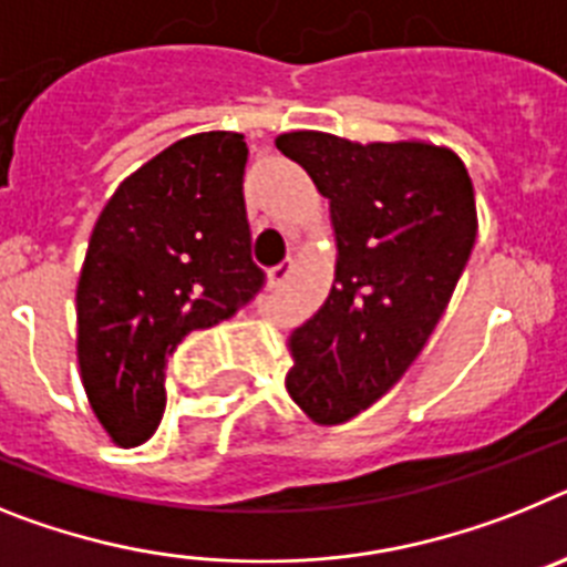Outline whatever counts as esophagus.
<instances>
[{
	"label": "esophagus",
	"mask_w": 567,
	"mask_h": 567,
	"mask_svg": "<svg viewBox=\"0 0 567 567\" xmlns=\"http://www.w3.org/2000/svg\"><path fill=\"white\" fill-rule=\"evenodd\" d=\"M290 274H293V259H285V262H279L277 268L270 270L268 279H270V285H274V288H279V285H285V279H288Z\"/></svg>",
	"instance_id": "1"
}]
</instances>
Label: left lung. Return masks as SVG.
<instances>
[{
  "mask_svg": "<svg viewBox=\"0 0 567 567\" xmlns=\"http://www.w3.org/2000/svg\"><path fill=\"white\" fill-rule=\"evenodd\" d=\"M277 147L331 202L328 299L290 333L285 388L308 420L339 425L385 396L445 313L476 239L474 185L451 147L290 131Z\"/></svg>",
  "mask_w": 567,
  "mask_h": 567,
  "instance_id": "1",
  "label": "left lung"
}]
</instances>
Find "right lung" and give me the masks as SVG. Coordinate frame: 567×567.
Segmentation results:
<instances>
[{
  "label": "right lung",
  "instance_id": "obj_1",
  "mask_svg": "<svg viewBox=\"0 0 567 567\" xmlns=\"http://www.w3.org/2000/svg\"><path fill=\"white\" fill-rule=\"evenodd\" d=\"M243 134L174 142L122 182L93 225L76 285V357L116 445L154 436L165 365L190 331L234 317L265 285L250 259Z\"/></svg>",
  "mask_w": 567,
  "mask_h": 567
}]
</instances>
